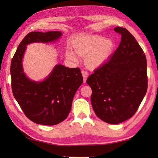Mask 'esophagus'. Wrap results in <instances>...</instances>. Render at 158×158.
Instances as JSON below:
<instances>
[{"label":"esophagus","mask_w":158,"mask_h":158,"mask_svg":"<svg viewBox=\"0 0 158 158\" xmlns=\"http://www.w3.org/2000/svg\"><path fill=\"white\" fill-rule=\"evenodd\" d=\"M81 73H82V75L83 77V83H85L87 78H88L89 76V73L88 71H86V70H82Z\"/></svg>","instance_id":"34e87169"}]
</instances>
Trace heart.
Here are the masks:
<instances>
[{"label":"heart","mask_w":158,"mask_h":158,"mask_svg":"<svg viewBox=\"0 0 158 158\" xmlns=\"http://www.w3.org/2000/svg\"><path fill=\"white\" fill-rule=\"evenodd\" d=\"M115 43L111 39H105L101 36H90L75 46L77 54L86 56L85 62L90 67H97L105 62L112 53ZM69 59L75 61L77 58L74 53L66 52Z\"/></svg>","instance_id":"1"}]
</instances>
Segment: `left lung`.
Wrapping results in <instances>:
<instances>
[{
	"instance_id": "8db88e82",
	"label": "left lung",
	"mask_w": 158,
	"mask_h": 158,
	"mask_svg": "<svg viewBox=\"0 0 158 158\" xmlns=\"http://www.w3.org/2000/svg\"><path fill=\"white\" fill-rule=\"evenodd\" d=\"M114 31L122 36L119 47L86 81L92 90L91 102L96 115L110 124L135 115L148 84L143 50L127 29L116 27Z\"/></svg>"
}]
</instances>
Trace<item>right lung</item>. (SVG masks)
I'll return each instance as SVG.
<instances>
[{
	"mask_svg": "<svg viewBox=\"0 0 158 158\" xmlns=\"http://www.w3.org/2000/svg\"><path fill=\"white\" fill-rule=\"evenodd\" d=\"M61 36L60 31L28 33L19 43L11 63L14 98L25 115L41 125H56L68 117L74 96L83 81L81 70L58 64L44 81L36 82L23 73L22 58L28 44L55 41Z\"/></svg>",
	"mask_w": 158,
	"mask_h": 158,
	"instance_id": "obj_1",
	"label": "right lung"
}]
</instances>
